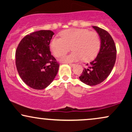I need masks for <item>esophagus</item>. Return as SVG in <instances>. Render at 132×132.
Segmentation results:
<instances>
[{"label":"esophagus","instance_id":"34e87169","mask_svg":"<svg viewBox=\"0 0 132 132\" xmlns=\"http://www.w3.org/2000/svg\"><path fill=\"white\" fill-rule=\"evenodd\" d=\"M68 64H69L71 67H73V66H75V64H71V63H69Z\"/></svg>","mask_w":132,"mask_h":132}]
</instances>
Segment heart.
Wrapping results in <instances>:
<instances>
[{"label":"heart","instance_id":"heart-1","mask_svg":"<svg viewBox=\"0 0 132 132\" xmlns=\"http://www.w3.org/2000/svg\"><path fill=\"white\" fill-rule=\"evenodd\" d=\"M61 38H54L50 43L54 55L61 57L71 49L74 51L69 55L61 57L60 61L71 63L82 60H92L96 56L101 48V39L97 33L84 28H71L60 33Z\"/></svg>","mask_w":132,"mask_h":132}]
</instances>
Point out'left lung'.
I'll list each match as a JSON object with an SVG mask.
<instances>
[{
    "instance_id": "8db88e82",
    "label": "left lung",
    "mask_w": 132,
    "mask_h": 132,
    "mask_svg": "<svg viewBox=\"0 0 132 132\" xmlns=\"http://www.w3.org/2000/svg\"><path fill=\"white\" fill-rule=\"evenodd\" d=\"M101 38V48L95 60L87 64L79 79L89 86H95L105 79L112 70L116 60L117 50L114 41L105 30L93 26Z\"/></svg>"
}]
</instances>
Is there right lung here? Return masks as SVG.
<instances>
[{
  "mask_svg": "<svg viewBox=\"0 0 132 132\" xmlns=\"http://www.w3.org/2000/svg\"><path fill=\"white\" fill-rule=\"evenodd\" d=\"M53 35L51 30L35 31L25 36L16 48L15 64L19 75L33 89H45L57 73L60 64L50 50Z\"/></svg>",
  "mask_w": 132,
  "mask_h": 132,
  "instance_id": "obj_1",
  "label": "right lung"
}]
</instances>
